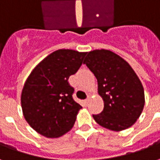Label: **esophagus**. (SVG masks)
Wrapping results in <instances>:
<instances>
[{
	"label": "esophagus",
	"mask_w": 160,
	"mask_h": 160,
	"mask_svg": "<svg viewBox=\"0 0 160 160\" xmlns=\"http://www.w3.org/2000/svg\"><path fill=\"white\" fill-rule=\"evenodd\" d=\"M88 102H89V98H87V99H85V100H84V103H85V104H88Z\"/></svg>",
	"instance_id": "1"
}]
</instances>
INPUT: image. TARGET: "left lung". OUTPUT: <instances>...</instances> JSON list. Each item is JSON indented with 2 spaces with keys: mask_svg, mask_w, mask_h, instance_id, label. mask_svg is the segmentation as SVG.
I'll list each match as a JSON object with an SVG mask.
<instances>
[{
  "mask_svg": "<svg viewBox=\"0 0 160 160\" xmlns=\"http://www.w3.org/2000/svg\"><path fill=\"white\" fill-rule=\"evenodd\" d=\"M98 80V90L104 110L92 115L100 126L113 131L131 127L143 111L144 89L130 65L114 52L96 49L84 61Z\"/></svg>",
  "mask_w": 160,
  "mask_h": 160,
  "instance_id": "left-lung-1",
  "label": "left lung"
}]
</instances>
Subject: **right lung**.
<instances>
[{
    "mask_svg": "<svg viewBox=\"0 0 160 160\" xmlns=\"http://www.w3.org/2000/svg\"><path fill=\"white\" fill-rule=\"evenodd\" d=\"M87 52L58 49L32 70L23 87L24 117L34 130L48 138L60 137L73 128L80 104L68 83L83 63Z\"/></svg>",
    "mask_w": 160,
    "mask_h": 160,
    "instance_id": "add662e5",
    "label": "right lung"
}]
</instances>
